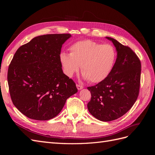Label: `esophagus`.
Returning <instances> with one entry per match:
<instances>
[{"label":"esophagus","mask_w":155,"mask_h":155,"mask_svg":"<svg viewBox=\"0 0 155 155\" xmlns=\"http://www.w3.org/2000/svg\"><path fill=\"white\" fill-rule=\"evenodd\" d=\"M76 87H77V88H78V89L79 91V90H81L82 88H83V87L82 85H78V84H77V85H76Z\"/></svg>","instance_id":"1"}]
</instances>
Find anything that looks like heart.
Here are the masks:
<instances>
[{"label":"heart","instance_id":"1","mask_svg":"<svg viewBox=\"0 0 155 155\" xmlns=\"http://www.w3.org/2000/svg\"><path fill=\"white\" fill-rule=\"evenodd\" d=\"M70 54L61 52L60 63L67 76L71 78L81 66L82 78L93 83L102 81L113 67L116 51L109 44L101 45L91 40L76 42L70 47Z\"/></svg>","mask_w":155,"mask_h":155}]
</instances>
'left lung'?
I'll list each match as a JSON object with an SVG mask.
<instances>
[{
  "label": "left lung",
  "instance_id": "obj_1",
  "mask_svg": "<svg viewBox=\"0 0 155 155\" xmlns=\"http://www.w3.org/2000/svg\"><path fill=\"white\" fill-rule=\"evenodd\" d=\"M106 38L115 46L116 62L104 80L87 88L92 96L88 110L102 121L118 119L130 109L138 96L141 76V63L137 54L116 39Z\"/></svg>",
  "mask_w": 155,
  "mask_h": 155
}]
</instances>
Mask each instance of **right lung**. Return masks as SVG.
Wrapping results in <instances>:
<instances>
[{
    "instance_id": "1",
    "label": "right lung",
    "mask_w": 155,
    "mask_h": 155,
    "mask_svg": "<svg viewBox=\"0 0 155 155\" xmlns=\"http://www.w3.org/2000/svg\"><path fill=\"white\" fill-rule=\"evenodd\" d=\"M68 34L34 37L17 50L9 66L8 83L13 105L28 118L48 120L61 111L78 92L60 63L62 45Z\"/></svg>"
}]
</instances>
